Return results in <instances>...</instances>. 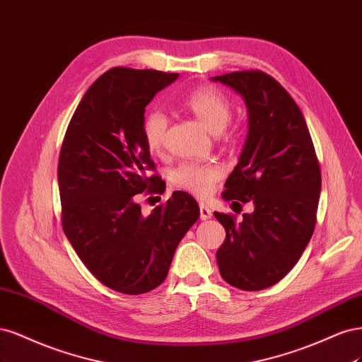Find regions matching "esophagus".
I'll return each instance as SVG.
<instances>
[{
    "mask_svg": "<svg viewBox=\"0 0 362 362\" xmlns=\"http://www.w3.org/2000/svg\"><path fill=\"white\" fill-rule=\"evenodd\" d=\"M212 218V211L211 209H209L206 204H200V219L202 221H207V219H211Z\"/></svg>",
    "mask_w": 362,
    "mask_h": 362,
    "instance_id": "34e87169",
    "label": "esophagus"
}]
</instances>
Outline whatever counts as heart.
<instances>
[{"mask_svg":"<svg viewBox=\"0 0 362 362\" xmlns=\"http://www.w3.org/2000/svg\"><path fill=\"white\" fill-rule=\"evenodd\" d=\"M185 108L191 111L212 134H221L230 122L231 103L223 91L215 87H200L183 98ZM168 127L167 115L153 110L143 123L144 141L150 153H159L164 147L165 132ZM221 168L211 162L185 160L170 173L173 185L195 197H207L214 185L221 179Z\"/></svg>","mask_w":362,"mask_h":362,"instance_id":"obj_1","label":"heart"}]
</instances>
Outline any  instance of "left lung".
Wrapping results in <instances>:
<instances>
[{"label": "left lung", "instance_id": "left-lung-1", "mask_svg": "<svg viewBox=\"0 0 362 362\" xmlns=\"http://www.w3.org/2000/svg\"><path fill=\"white\" fill-rule=\"evenodd\" d=\"M243 98L248 135L223 192L254 204L252 214L215 212L226 228L216 251L221 276L254 291L283 279L300 259L316 226L322 174L304 115L287 90L262 71L214 76Z\"/></svg>", "mask_w": 362, "mask_h": 362}]
</instances>
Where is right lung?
<instances>
[{"instance_id":"1","label":"right lung","mask_w":362,"mask_h":362,"mask_svg":"<svg viewBox=\"0 0 362 362\" xmlns=\"http://www.w3.org/2000/svg\"><path fill=\"white\" fill-rule=\"evenodd\" d=\"M179 74L112 67L79 102L58 159L64 235L99 281L126 295L164 283L179 242L200 216L194 198L173 192L148 216L135 198L165 191L144 141L146 107Z\"/></svg>"}]
</instances>
